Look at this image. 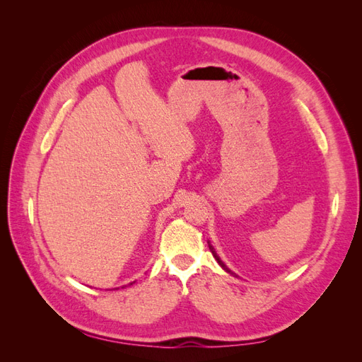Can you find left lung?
I'll use <instances>...</instances> for the list:
<instances>
[{"label":"left lung","instance_id":"1","mask_svg":"<svg viewBox=\"0 0 362 362\" xmlns=\"http://www.w3.org/2000/svg\"><path fill=\"white\" fill-rule=\"evenodd\" d=\"M210 250H211V254H213V257H214V258L217 259V262H218V264H221V267H222V269H225V270H226L228 273H233L231 270H229V269H228V267H226V266L223 264V262H222V259H221V258H218V255L216 254V250L213 249V246H211V245H210Z\"/></svg>","mask_w":362,"mask_h":362}]
</instances>
